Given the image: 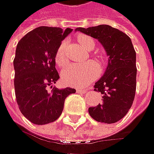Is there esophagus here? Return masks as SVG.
<instances>
[{"instance_id": "obj_1", "label": "esophagus", "mask_w": 154, "mask_h": 154, "mask_svg": "<svg viewBox=\"0 0 154 154\" xmlns=\"http://www.w3.org/2000/svg\"><path fill=\"white\" fill-rule=\"evenodd\" d=\"M77 93H85V92H87V88L85 89H83V88H77Z\"/></svg>"}]
</instances>
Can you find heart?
<instances>
[{
	"mask_svg": "<svg viewBox=\"0 0 154 154\" xmlns=\"http://www.w3.org/2000/svg\"><path fill=\"white\" fill-rule=\"evenodd\" d=\"M77 39L87 50H92L94 47V41L88 35H77ZM66 48V42H62L56 50L54 60L60 67L64 66L67 62ZM100 72V66L94 61H87L82 64H72L63 70L61 73V80L69 86L83 87L98 77Z\"/></svg>",
	"mask_w": 154,
	"mask_h": 154,
	"instance_id": "1",
	"label": "heart"
}]
</instances>
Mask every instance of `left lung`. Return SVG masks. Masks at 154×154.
I'll list each match as a JSON object with an SVG mask.
<instances>
[{
    "label": "left lung",
    "mask_w": 154,
    "mask_h": 154,
    "mask_svg": "<svg viewBox=\"0 0 154 154\" xmlns=\"http://www.w3.org/2000/svg\"><path fill=\"white\" fill-rule=\"evenodd\" d=\"M102 44L109 56L108 66L94 91L101 93V103L88 108L94 119L113 124L122 119L131 107L136 89V55L127 35L110 25L100 24L88 28H77Z\"/></svg>",
    "instance_id": "8db88e82"
}]
</instances>
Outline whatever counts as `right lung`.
Segmentation results:
<instances>
[{
  "instance_id": "right-lung-1",
  "label": "right lung",
  "mask_w": 154,
  "mask_h": 154,
  "mask_svg": "<svg viewBox=\"0 0 154 154\" xmlns=\"http://www.w3.org/2000/svg\"><path fill=\"white\" fill-rule=\"evenodd\" d=\"M72 31L71 28L40 26L27 33L17 45L14 60L16 100L21 113L35 125L58 119L66 98L76 92L72 88H52L60 78L55 68L56 50ZM48 87L52 88L50 91Z\"/></svg>"
}]
</instances>
